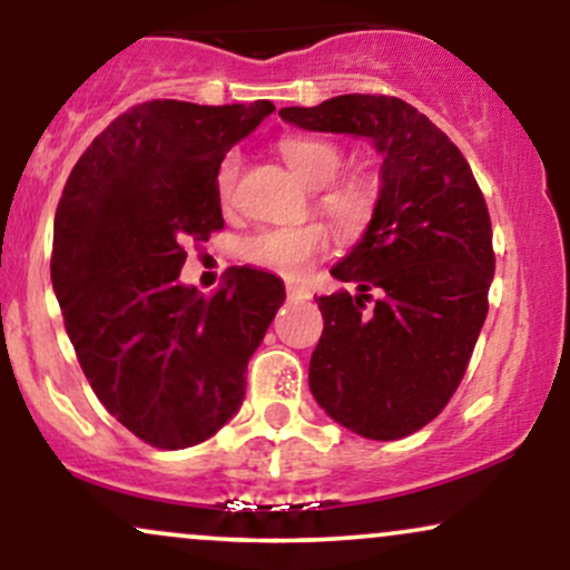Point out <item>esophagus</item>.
<instances>
[{"label":"esophagus","instance_id":"obj_1","mask_svg":"<svg viewBox=\"0 0 570 570\" xmlns=\"http://www.w3.org/2000/svg\"><path fill=\"white\" fill-rule=\"evenodd\" d=\"M286 297L292 299V303H303V299L311 297V292L303 289V286H294V284H286Z\"/></svg>","mask_w":570,"mask_h":570}]
</instances>
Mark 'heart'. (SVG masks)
Here are the masks:
<instances>
[{
    "instance_id": "obj_1",
    "label": "heart",
    "mask_w": 570,
    "mask_h": 570,
    "mask_svg": "<svg viewBox=\"0 0 570 570\" xmlns=\"http://www.w3.org/2000/svg\"><path fill=\"white\" fill-rule=\"evenodd\" d=\"M281 158L305 185L325 187L316 198V208L332 222L337 233L362 230L372 214V189L358 176L337 179L343 171V149L335 141L318 136H284L278 141ZM240 176V155L227 153L217 166V195L222 206H233ZM326 248V230L316 222L292 227H263L244 240V259L259 271H271L284 278H299Z\"/></svg>"
}]
</instances>
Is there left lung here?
Returning <instances> with one entry per match:
<instances>
[{
  "label": "left lung",
  "mask_w": 570,
  "mask_h": 570,
  "mask_svg": "<svg viewBox=\"0 0 570 570\" xmlns=\"http://www.w3.org/2000/svg\"><path fill=\"white\" fill-rule=\"evenodd\" d=\"M278 115L364 136L383 155L367 230L332 267L358 294L316 299L324 332L307 383L340 426L402 440L444 410L485 324L495 254L482 189L461 149L402 98L348 94Z\"/></svg>",
  "instance_id": "obj_1"
}]
</instances>
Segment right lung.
<instances>
[{"instance_id":"obj_1","label":"right lung","mask_w":570,"mask_h":570,"mask_svg":"<svg viewBox=\"0 0 570 570\" xmlns=\"http://www.w3.org/2000/svg\"><path fill=\"white\" fill-rule=\"evenodd\" d=\"M273 109L136 104L90 141L58 200L50 278L77 362L153 448H193L230 421L284 305L281 278L254 267H230L214 297L179 284L185 244L225 227L219 160Z\"/></svg>"}]
</instances>
